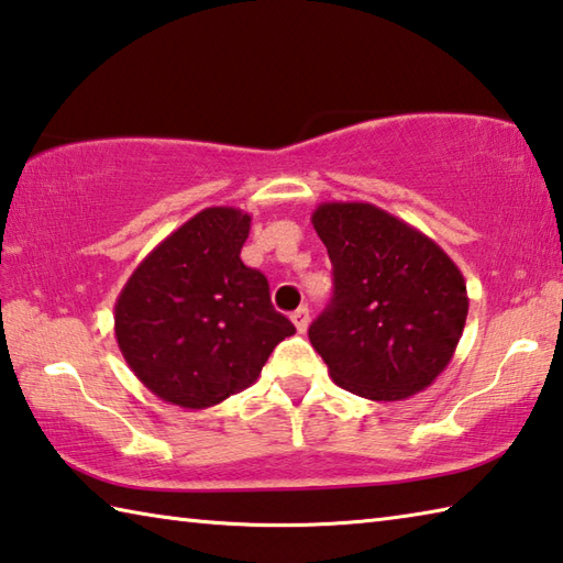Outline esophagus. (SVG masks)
<instances>
[{
  "label": "esophagus",
  "instance_id": "esophagus-1",
  "mask_svg": "<svg viewBox=\"0 0 563 563\" xmlns=\"http://www.w3.org/2000/svg\"><path fill=\"white\" fill-rule=\"evenodd\" d=\"M290 318H292V322H295V328H298L300 332L308 330V322H310V310H308V305H300V308L295 310Z\"/></svg>",
  "mask_w": 563,
  "mask_h": 563
}]
</instances>
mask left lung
Here are the masks:
<instances>
[{"label": "left lung", "instance_id": "1", "mask_svg": "<svg viewBox=\"0 0 563 563\" xmlns=\"http://www.w3.org/2000/svg\"><path fill=\"white\" fill-rule=\"evenodd\" d=\"M312 225L335 290L308 335L332 383L375 402L422 393L462 338V271L432 238L373 203H320Z\"/></svg>", "mask_w": 563, "mask_h": 563}]
</instances>
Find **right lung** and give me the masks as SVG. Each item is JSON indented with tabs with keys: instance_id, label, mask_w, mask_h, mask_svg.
I'll return each mask as SVG.
<instances>
[{
	"instance_id": "add662e5",
	"label": "right lung",
	"mask_w": 563,
	"mask_h": 563,
	"mask_svg": "<svg viewBox=\"0 0 563 563\" xmlns=\"http://www.w3.org/2000/svg\"><path fill=\"white\" fill-rule=\"evenodd\" d=\"M251 216L213 206L151 251L119 292L113 332L131 373L164 402L206 409L258 379L292 322L241 261Z\"/></svg>"
}]
</instances>
